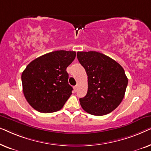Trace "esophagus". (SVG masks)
Here are the masks:
<instances>
[{"label":"esophagus","instance_id":"34e87169","mask_svg":"<svg viewBox=\"0 0 151 151\" xmlns=\"http://www.w3.org/2000/svg\"><path fill=\"white\" fill-rule=\"evenodd\" d=\"M73 89H74V91H75V92L77 91V90H78V86H77V85L74 86H73Z\"/></svg>","mask_w":151,"mask_h":151}]
</instances>
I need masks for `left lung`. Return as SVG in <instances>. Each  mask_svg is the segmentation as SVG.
<instances>
[{
	"instance_id": "8db88e82",
	"label": "left lung",
	"mask_w": 151,
	"mask_h": 151,
	"mask_svg": "<svg viewBox=\"0 0 151 151\" xmlns=\"http://www.w3.org/2000/svg\"><path fill=\"white\" fill-rule=\"evenodd\" d=\"M77 58L88 76L87 93L80 98L82 108L97 116L112 112L122 101L128 84L122 67L97 51H78Z\"/></svg>"
}]
</instances>
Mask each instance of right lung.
<instances>
[{"label": "right lung", "mask_w": 151, "mask_h": 151, "mask_svg": "<svg viewBox=\"0 0 151 151\" xmlns=\"http://www.w3.org/2000/svg\"><path fill=\"white\" fill-rule=\"evenodd\" d=\"M76 51H52L37 58L21 76L22 91L29 104L40 113H53L63 108L72 94L67 68Z\"/></svg>", "instance_id": "1"}]
</instances>
